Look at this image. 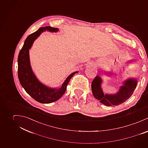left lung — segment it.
<instances>
[{"label": "left lung", "mask_w": 148, "mask_h": 148, "mask_svg": "<svg viewBox=\"0 0 148 148\" xmlns=\"http://www.w3.org/2000/svg\"><path fill=\"white\" fill-rule=\"evenodd\" d=\"M102 81L101 78L97 75L92 82L91 89L94 97L107 106H118L125 102L131 97L137 84L136 79L128 78L123 82L117 93L108 94L102 90Z\"/></svg>", "instance_id": "left-lung-1"}]
</instances>
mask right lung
Masks as SVG:
<instances>
[{
	"instance_id": "1",
	"label": "right lung",
	"mask_w": 148,
	"mask_h": 148,
	"mask_svg": "<svg viewBox=\"0 0 148 148\" xmlns=\"http://www.w3.org/2000/svg\"><path fill=\"white\" fill-rule=\"evenodd\" d=\"M58 30V28L49 26L40 28L26 38L18 56V77L20 84L32 98L41 103H50L58 100L66 91L70 79L75 74L78 73L75 71L69 75L60 88H51L42 84L33 73L31 66L29 51L34 41L44 31L57 32Z\"/></svg>"
}]
</instances>
